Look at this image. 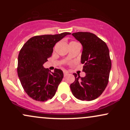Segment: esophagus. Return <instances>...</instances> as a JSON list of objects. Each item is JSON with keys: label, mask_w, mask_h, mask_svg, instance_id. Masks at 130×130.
<instances>
[{"label": "esophagus", "mask_w": 130, "mask_h": 130, "mask_svg": "<svg viewBox=\"0 0 130 130\" xmlns=\"http://www.w3.org/2000/svg\"><path fill=\"white\" fill-rule=\"evenodd\" d=\"M63 74H64V76H67L68 74V73L66 71H63Z\"/></svg>", "instance_id": "34e87169"}]
</instances>
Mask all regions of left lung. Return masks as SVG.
<instances>
[{
	"instance_id": "1",
	"label": "left lung",
	"mask_w": 130,
	"mask_h": 130,
	"mask_svg": "<svg viewBox=\"0 0 130 130\" xmlns=\"http://www.w3.org/2000/svg\"><path fill=\"white\" fill-rule=\"evenodd\" d=\"M72 35L83 46L80 62L84 64V77L73 73L75 80L70 85L73 95L83 101H92L102 94L108 85L111 60L108 46L90 32H79Z\"/></svg>"
}]
</instances>
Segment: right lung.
<instances>
[{
  "label": "right lung",
  "instance_id": "obj_1",
  "mask_svg": "<svg viewBox=\"0 0 130 130\" xmlns=\"http://www.w3.org/2000/svg\"><path fill=\"white\" fill-rule=\"evenodd\" d=\"M70 32L33 37L24 44L18 56V74L24 90L32 99L45 101L54 96L63 77V71L54 72L43 64L52 56L53 47Z\"/></svg>",
  "mask_w": 130,
  "mask_h": 130
}]
</instances>
